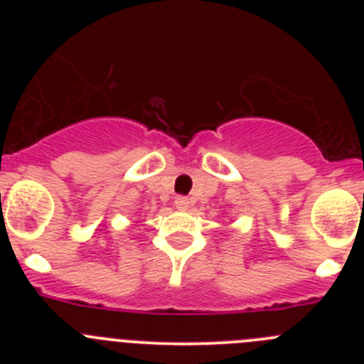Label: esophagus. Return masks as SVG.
<instances>
[{
    "label": "esophagus",
    "mask_w": 364,
    "mask_h": 364,
    "mask_svg": "<svg viewBox=\"0 0 364 364\" xmlns=\"http://www.w3.org/2000/svg\"><path fill=\"white\" fill-rule=\"evenodd\" d=\"M188 199H186V197H176V200H174V205L178 209H188Z\"/></svg>",
    "instance_id": "34e87169"
}]
</instances>
